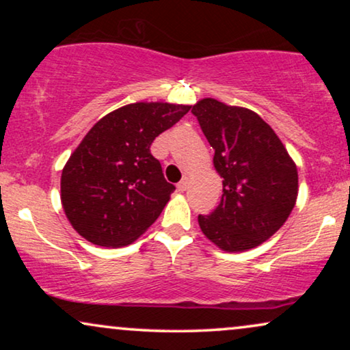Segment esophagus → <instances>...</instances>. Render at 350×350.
I'll return each mask as SVG.
<instances>
[{
  "label": "esophagus",
  "instance_id": "1",
  "mask_svg": "<svg viewBox=\"0 0 350 350\" xmlns=\"http://www.w3.org/2000/svg\"><path fill=\"white\" fill-rule=\"evenodd\" d=\"M188 186H189V178H188V176H185V178L180 181L176 188H178V191H186V189H188Z\"/></svg>",
  "mask_w": 350,
  "mask_h": 350
}]
</instances>
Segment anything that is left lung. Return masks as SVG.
<instances>
[{
	"instance_id": "left-lung-1",
	"label": "left lung",
	"mask_w": 350,
	"mask_h": 350,
	"mask_svg": "<svg viewBox=\"0 0 350 350\" xmlns=\"http://www.w3.org/2000/svg\"><path fill=\"white\" fill-rule=\"evenodd\" d=\"M215 150L223 178L217 208L199 215L202 232L224 252H245L275 234L298 196V170L269 124L247 108L204 98L191 109Z\"/></svg>"
}]
</instances>
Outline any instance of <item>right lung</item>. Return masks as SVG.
I'll use <instances>...</instances> for the list:
<instances>
[{
	"label": "right lung",
	"instance_id": "1",
	"mask_svg": "<svg viewBox=\"0 0 350 350\" xmlns=\"http://www.w3.org/2000/svg\"><path fill=\"white\" fill-rule=\"evenodd\" d=\"M189 108L132 103L90 129L60 181L65 215L81 236L100 247H122L156 221L175 186L164 178L150 148Z\"/></svg>",
	"mask_w": 350,
	"mask_h": 350
}]
</instances>
